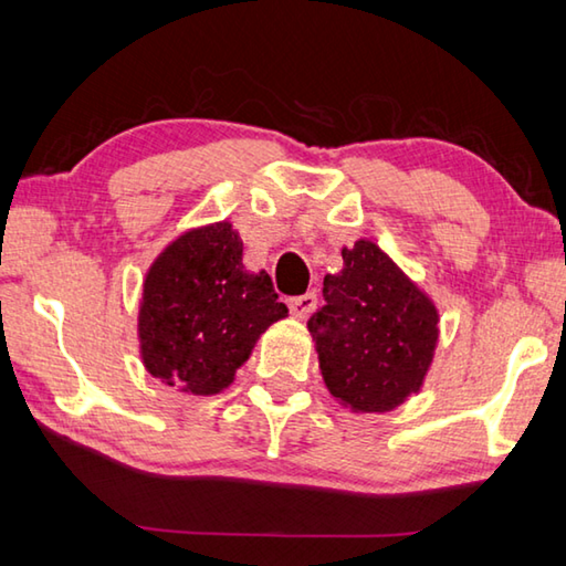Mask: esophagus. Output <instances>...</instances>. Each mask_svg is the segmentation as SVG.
I'll return each mask as SVG.
<instances>
[{
	"instance_id": "1",
	"label": "esophagus",
	"mask_w": 566,
	"mask_h": 566,
	"mask_svg": "<svg viewBox=\"0 0 566 566\" xmlns=\"http://www.w3.org/2000/svg\"><path fill=\"white\" fill-rule=\"evenodd\" d=\"M286 304H290L292 317H296V319H306L314 310H317V294L310 292V294L294 296V300H290Z\"/></svg>"
}]
</instances>
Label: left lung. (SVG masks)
<instances>
[{"label":"left lung","mask_w":566,"mask_h":566,"mask_svg":"<svg viewBox=\"0 0 566 566\" xmlns=\"http://www.w3.org/2000/svg\"><path fill=\"white\" fill-rule=\"evenodd\" d=\"M342 272L324 276V306L306 327L329 395L354 415H381L424 387L439 310L371 239L342 247Z\"/></svg>","instance_id":"1"}]
</instances>
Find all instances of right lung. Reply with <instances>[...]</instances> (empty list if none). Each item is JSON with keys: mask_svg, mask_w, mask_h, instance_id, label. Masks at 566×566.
<instances>
[{"mask_svg": "<svg viewBox=\"0 0 566 566\" xmlns=\"http://www.w3.org/2000/svg\"><path fill=\"white\" fill-rule=\"evenodd\" d=\"M232 222L191 227L149 264L137 314L139 357L151 377L181 395L214 397L286 306L270 274L249 272Z\"/></svg>", "mask_w": 566, "mask_h": 566, "instance_id": "right-lung-1", "label": "right lung"}]
</instances>
